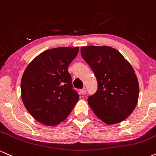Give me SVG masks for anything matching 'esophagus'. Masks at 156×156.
<instances>
[{"label":"esophagus","mask_w":156,"mask_h":156,"mask_svg":"<svg viewBox=\"0 0 156 156\" xmlns=\"http://www.w3.org/2000/svg\"><path fill=\"white\" fill-rule=\"evenodd\" d=\"M85 92H86L85 88H83V89H81V90H80V93H81V94H82V95L85 94Z\"/></svg>","instance_id":"obj_1"}]
</instances>
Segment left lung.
I'll list each match as a JSON object with an SVG mask.
<instances>
[{
    "mask_svg": "<svg viewBox=\"0 0 156 156\" xmlns=\"http://www.w3.org/2000/svg\"><path fill=\"white\" fill-rule=\"evenodd\" d=\"M81 55L98 82L96 93L87 99L91 109L108 125L123 121L134 110L139 98L133 67L119 51L108 46L82 47Z\"/></svg>",
    "mask_w": 156,
    "mask_h": 156,
    "instance_id": "8db88e82",
    "label": "left lung"
}]
</instances>
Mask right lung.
I'll return each instance as SVG.
<instances>
[{
  "label": "right lung",
  "instance_id": "obj_1",
  "mask_svg": "<svg viewBox=\"0 0 156 156\" xmlns=\"http://www.w3.org/2000/svg\"><path fill=\"white\" fill-rule=\"evenodd\" d=\"M79 47H58L44 51L27 65L21 80L25 108L43 125H58L68 118L80 96L72 89L68 67Z\"/></svg>",
  "mask_w": 156,
  "mask_h": 156
}]
</instances>
